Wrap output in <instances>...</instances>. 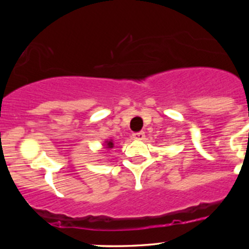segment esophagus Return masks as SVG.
Masks as SVG:
<instances>
[{
	"mask_svg": "<svg viewBox=\"0 0 249 249\" xmlns=\"http://www.w3.org/2000/svg\"><path fill=\"white\" fill-rule=\"evenodd\" d=\"M133 139H137V141H142V139L145 138V132H142V131H139V132H136L132 134Z\"/></svg>",
	"mask_w": 249,
	"mask_h": 249,
	"instance_id": "esophagus-1",
	"label": "esophagus"
}]
</instances>
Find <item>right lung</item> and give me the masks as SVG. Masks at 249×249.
Instances as JSON below:
<instances>
[{"mask_svg": "<svg viewBox=\"0 0 249 249\" xmlns=\"http://www.w3.org/2000/svg\"><path fill=\"white\" fill-rule=\"evenodd\" d=\"M107 148H112L113 147V142H111V141L110 142H107Z\"/></svg>", "mask_w": 249, "mask_h": 249, "instance_id": "obj_1", "label": "right lung"}]
</instances>
